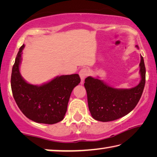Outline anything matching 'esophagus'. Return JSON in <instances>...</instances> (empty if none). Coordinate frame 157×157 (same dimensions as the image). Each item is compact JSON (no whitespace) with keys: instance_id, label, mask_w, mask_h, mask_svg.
I'll return each mask as SVG.
<instances>
[{"instance_id":"1","label":"esophagus","mask_w":157,"mask_h":157,"mask_svg":"<svg viewBox=\"0 0 157 157\" xmlns=\"http://www.w3.org/2000/svg\"><path fill=\"white\" fill-rule=\"evenodd\" d=\"M79 77H80V78L82 79V81H83L84 79L86 78L87 76L89 75V71L87 70L86 68H82L80 71L79 72Z\"/></svg>"}]
</instances>
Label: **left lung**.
I'll use <instances>...</instances> for the list:
<instances>
[{
    "instance_id": "8db88e82",
    "label": "left lung",
    "mask_w": 157,
    "mask_h": 157,
    "mask_svg": "<svg viewBox=\"0 0 157 157\" xmlns=\"http://www.w3.org/2000/svg\"><path fill=\"white\" fill-rule=\"evenodd\" d=\"M139 66L141 79L136 86L132 89L113 88L91 76L85 79L89 109L95 120L115 121L134 109L141 97L145 84V66L142 56Z\"/></svg>"
}]
</instances>
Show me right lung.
Listing matches in <instances>:
<instances>
[{
    "label": "right lung",
    "mask_w": 157,
    "mask_h": 157,
    "mask_svg": "<svg viewBox=\"0 0 157 157\" xmlns=\"http://www.w3.org/2000/svg\"><path fill=\"white\" fill-rule=\"evenodd\" d=\"M19 48L12 67V91L15 102L22 113L39 123L55 124L63 119L69 98L74 87L80 82L78 74L61 75L41 86L26 82L19 71L22 50Z\"/></svg>",
    "instance_id": "obj_1"
}]
</instances>
